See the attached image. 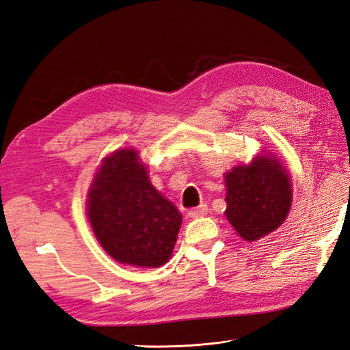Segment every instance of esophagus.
<instances>
[{
	"label": "esophagus",
	"instance_id": "obj_1",
	"mask_svg": "<svg viewBox=\"0 0 350 350\" xmlns=\"http://www.w3.org/2000/svg\"><path fill=\"white\" fill-rule=\"evenodd\" d=\"M207 215V206L206 204H200L198 207L189 210L188 211V217L191 219H197V217H203Z\"/></svg>",
	"mask_w": 350,
	"mask_h": 350
}]
</instances>
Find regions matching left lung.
I'll return each mask as SVG.
<instances>
[{
	"mask_svg": "<svg viewBox=\"0 0 350 350\" xmlns=\"http://www.w3.org/2000/svg\"><path fill=\"white\" fill-rule=\"evenodd\" d=\"M291 183L283 163L269 152L225 174V215L243 241H257L283 224L292 204Z\"/></svg>",
	"mask_w": 350,
	"mask_h": 350,
	"instance_id": "1",
	"label": "left lung"
}]
</instances>
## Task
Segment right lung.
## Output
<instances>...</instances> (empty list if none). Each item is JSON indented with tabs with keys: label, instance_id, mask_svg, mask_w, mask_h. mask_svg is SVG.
I'll use <instances>...</instances> for the list:
<instances>
[{
	"label": "right lung",
	"instance_id": "add662e5",
	"mask_svg": "<svg viewBox=\"0 0 350 350\" xmlns=\"http://www.w3.org/2000/svg\"><path fill=\"white\" fill-rule=\"evenodd\" d=\"M88 217L102 248L135 267L165 264L183 221L178 208L152 185L134 149L103 159L88 194Z\"/></svg>",
	"mask_w": 350,
	"mask_h": 350
}]
</instances>
